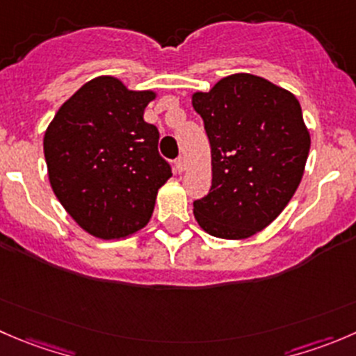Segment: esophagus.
I'll return each mask as SVG.
<instances>
[{
    "label": "esophagus",
    "mask_w": 356,
    "mask_h": 356,
    "mask_svg": "<svg viewBox=\"0 0 356 356\" xmlns=\"http://www.w3.org/2000/svg\"><path fill=\"white\" fill-rule=\"evenodd\" d=\"M175 170L177 172H184L186 168H188V161H186V158H182V156H179L177 160H175Z\"/></svg>",
    "instance_id": "esophagus-1"
}]
</instances>
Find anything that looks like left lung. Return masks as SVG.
<instances>
[{"mask_svg":"<svg viewBox=\"0 0 356 356\" xmlns=\"http://www.w3.org/2000/svg\"><path fill=\"white\" fill-rule=\"evenodd\" d=\"M191 101L212 154V186L193 212L212 236L243 240L270 226L301 182L312 144L301 104L248 72L226 76Z\"/></svg>","mask_w":356,"mask_h":356,"instance_id":"8db88e82","label":"left lung"}]
</instances>
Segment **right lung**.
<instances>
[{
    "label": "right lung",
    "mask_w": 356,
    "mask_h": 356,
    "mask_svg": "<svg viewBox=\"0 0 356 356\" xmlns=\"http://www.w3.org/2000/svg\"><path fill=\"white\" fill-rule=\"evenodd\" d=\"M156 94L99 76L69 97L43 139L48 179L81 229L120 240L149 222L158 189L172 177L158 129L144 122Z\"/></svg>",
    "instance_id": "obj_1"
}]
</instances>
